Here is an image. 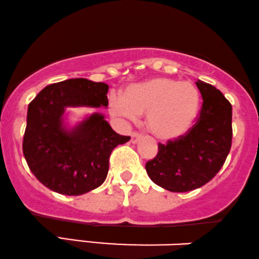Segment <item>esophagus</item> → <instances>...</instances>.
Wrapping results in <instances>:
<instances>
[{
	"instance_id": "esophagus-1",
	"label": "esophagus",
	"mask_w": 259,
	"mask_h": 259,
	"mask_svg": "<svg viewBox=\"0 0 259 259\" xmlns=\"http://www.w3.org/2000/svg\"><path fill=\"white\" fill-rule=\"evenodd\" d=\"M142 133H139V132H133L132 135H131V142L133 143V144H135V143H138L139 141H141L142 139Z\"/></svg>"
}]
</instances>
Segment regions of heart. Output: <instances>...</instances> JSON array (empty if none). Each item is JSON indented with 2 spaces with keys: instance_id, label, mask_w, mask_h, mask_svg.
Returning <instances> with one entry per match:
<instances>
[{
  "instance_id": "b5f03b06",
  "label": "heart",
  "mask_w": 259,
  "mask_h": 259,
  "mask_svg": "<svg viewBox=\"0 0 259 259\" xmlns=\"http://www.w3.org/2000/svg\"><path fill=\"white\" fill-rule=\"evenodd\" d=\"M201 96L194 83L157 77L128 88L124 97L112 96L114 116L135 121L147 114L148 128L162 141H172L189 131L200 110Z\"/></svg>"
}]
</instances>
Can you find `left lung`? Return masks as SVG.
<instances>
[{"mask_svg": "<svg viewBox=\"0 0 259 259\" xmlns=\"http://www.w3.org/2000/svg\"><path fill=\"white\" fill-rule=\"evenodd\" d=\"M202 105L185 135L166 144L145 163L151 181L173 193H185L208 183L220 172L232 148V104L212 84L197 80Z\"/></svg>", "mask_w": 259, "mask_h": 259, "instance_id": "8db88e82", "label": "left lung"}]
</instances>
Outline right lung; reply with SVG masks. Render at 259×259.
Returning a JSON list of instances; mask_svg holds the SVG:
<instances>
[{
	"instance_id": "right-lung-1",
	"label": "right lung",
	"mask_w": 259,
	"mask_h": 259,
	"mask_svg": "<svg viewBox=\"0 0 259 259\" xmlns=\"http://www.w3.org/2000/svg\"><path fill=\"white\" fill-rule=\"evenodd\" d=\"M109 86L87 78H70L45 87L30 102L23 153L30 171L48 189L63 195H82L105 181L111 151L128 142L100 114L75 130L62 127L66 106H108Z\"/></svg>"
}]
</instances>
